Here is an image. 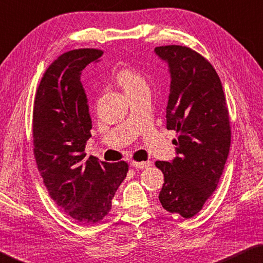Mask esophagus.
Instances as JSON below:
<instances>
[{"label":"esophagus","instance_id":"34e87169","mask_svg":"<svg viewBox=\"0 0 263 263\" xmlns=\"http://www.w3.org/2000/svg\"><path fill=\"white\" fill-rule=\"evenodd\" d=\"M131 166L139 168V170H143V168L152 166V162H149V161L148 162H132Z\"/></svg>","mask_w":263,"mask_h":263}]
</instances>
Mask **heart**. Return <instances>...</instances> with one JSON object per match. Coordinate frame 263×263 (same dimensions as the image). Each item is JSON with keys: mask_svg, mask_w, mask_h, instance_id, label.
<instances>
[{"mask_svg": "<svg viewBox=\"0 0 263 263\" xmlns=\"http://www.w3.org/2000/svg\"><path fill=\"white\" fill-rule=\"evenodd\" d=\"M116 80L118 82V84L122 86V89L124 90L125 93L135 91L139 86L146 83L140 74L137 73L136 70L127 68L121 69L118 71L116 75Z\"/></svg>", "mask_w": 263, "mask_h": 263, "instance_id": "1", "label": "heart"}]
</instances>
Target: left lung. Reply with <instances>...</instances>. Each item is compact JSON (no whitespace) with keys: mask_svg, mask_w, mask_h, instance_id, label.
<instances>
[{"mask_svg":"<svg viewBox=\"0 0 263 263\" xmlns=\"http://www.w3.org/2000/svg\"><path fill=\"white\" fill-rule=\"evenodd\" d=\"M155 53L168 65L166 128L178 133L177 156L155 163L164 174L158 198L168 212L189 219L202 210L223 172L229 112L217 71L204 57L181 45L157 46Z\"/></svg>","mask_w":263,"mask_h":263,"instance_id":"1","label":"left lung"}]
</instances>
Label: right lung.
Returning <instances> with one entry per match:
<instances>
[{
  "label": "right lung",
  "instance_id": "right-lung-1",
  "mask_svg": "<svg viewBox=\"0 0 263 263\" xmlns=\"http://www.w3.org/2000/svg\"><path fill=\"white\" fill-rule=\"evenodd\" d=\"M101 50L79 49L58 57L41 80L33 110L34 155L46 189L58 206L81 224L104 219L125 179V162L85 158L92 121L81 74Z\"/></svg>",
  "mask_w": 263,
  "mask_h": 263
}]
</instances>
